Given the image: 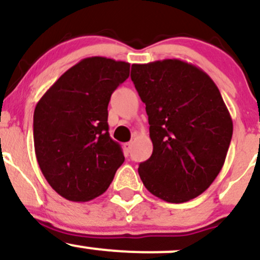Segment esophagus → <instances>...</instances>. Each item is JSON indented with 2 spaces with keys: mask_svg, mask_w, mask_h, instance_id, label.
Returning <instances> with one entry per match:
<instances>
[{
  "mask_svg": "<svg viewBox=\"0 0 260 260\" xmlns=\"http://www.w3.org/2000/svg\"><path fill=\"white\" fill-rule=\"evenodd\" d=\"M131 149H132V142H128L124 145V152L127 154L131 153Z\"/></svg>",
  "mask_w": 260,
  "mask_h": 260,
  "instance_id": "obj_1",
  "label": "esophagus"
}]
</instances>
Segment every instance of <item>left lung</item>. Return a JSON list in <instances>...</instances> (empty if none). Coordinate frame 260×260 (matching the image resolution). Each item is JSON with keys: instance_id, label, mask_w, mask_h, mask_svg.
I'll use <instances>...</instances> for the list:
<instances>
[{"instance_id": "1", "label": "left lung", "mask_w": 260, "mask_h": 260, "mask_svg": "<svg viewBox=\"0 0 260 260\" xmlns=\"http://www.w3.org/2000/svg\"><path fill=\"white\" fill-rule=\"evenodd\" d=\"M131 79L146 104L153 145L138 167L143 185L167 203L198 198L221 171L233 136L216 84L179 59L133 64Z\"/></svg>"}]
</instances>
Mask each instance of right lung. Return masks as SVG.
<instances>
[{
  "mask_svg": "<svg viewBox=\"0 0 260 260\" xmlns=\"http://www.w3.org/2000/svg\"><path fill=\"white\" fill-rule=\"evenodd\" d=\"M129 67L108 57H85L36 104L38 164L49 185L67 200L84 203L98 198L124 162L120 146L108 132V103L129 77Z\"/></svg>",
  "mask_w": 260,
  "mask_h": 260,
  "instance_id": "add662e5",
  "label": "right lung"
}]
</instances>
